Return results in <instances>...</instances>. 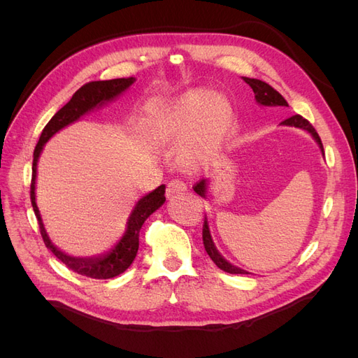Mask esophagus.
<instances>
[{"mask_svg": "<svg viewBox=\"0 0 358 358\" xmlns=\"http://www.w3.org/2000/svg\"><path fill=\"white\" fill-rule=\"evenodd\" d=\"M187 183L183 182L182 179H171L169 183H167V192H166V196L167 197H171V196H175V194H182V192H185L187 191Z\"/></svg>", "mask_w": 358, "mask_h": 358, "instance_id": "esophagus-1", "label": "esophagus"}]
</instances>
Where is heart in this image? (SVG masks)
<instances>
[{"label":"heart","mask_w":358,"mask_h":358,"mask_svg":"<svg viewBox=\"0 0 358 358\" xmlns=\"http://www.w3.org/2000/svg\"><path fill=\"white\" fill-rule=\"evenodd\" d=\"M233 110L224 95L196 88L148 116V136L157 145H182L180 162L194 169L220 154L231 128Z\"/></svg>","instance_id":"heart-1"}]
</instances>
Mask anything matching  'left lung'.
<instances>
[{
    "label": "left lung",
    "mask_w": 358,
    "mask_h": 358,
    "mask_svg": "<svg viewBox=\"0 0 358 358\" xmlns=\"http://www.w3.org/2000/svg\"><path fill=\"white\" fill-rule=\"evenodd\" d=\"M242 79L252 88V91L255 94V100H257L258 104H262V106H288V103L285 101L284 96L280 95L276 90H273L268 83H266L263 80H258V79H249V78H242ZM280 124L306 129V131H309L313 136V138L317 140V143L322 149L321 138H320L318 133L315 131V128H313L309 124V121H306V119L303 116H300V115L289 116L288 119H285V121H282ZM192 188H194V191L199 194V196L206 197V179L199 180ZM203 245H204L206 252H208V255L212 258V262L216 266H218L221 270H224V272L231 273V275H248V272H245V270H242L239 267L233 266L231 263L227 262V259L218 251H216V248H215V245L212 242V237H210L208 221H204V224H203Z\"/></svg>",
    "instance_id": "left-lung-1"
}]
</instances>
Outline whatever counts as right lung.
Wrapping results in <instances>:
<instances>
[{"label":"right lung","mask_w":358,"mask_h":358,"mask_svg":"<svg viewBox=\"0 0 358 358\" xmlns=\"http://www.w3.org/2000/svg\"><path fill=\"white\" fill-rule=\"evenodd\" d=\"M134 78H122V79H112V80H95L85 83L82 88L74 92L71 100L61 107V109L53 115V117L48 122V125L43 128L41 136L38 138V143L34 149V159H32V179H31V204L34 209L36 218L38 221L40 233L43 237V242L50 249L58 259L66 264L73 272L94 278V279H109L117 275L124 273L125 270L131 266L134 258L138 251V233L142 229L143 222L148 220L149 215H152L158 208H161L162 203L166 201V185L158 187L155 191L149 192L148 196L140 199L136 204V208L129 216L127 231L121 241L116 243V246L110 252H107L100 257L94 258H79L64 254L57 246H53L49 241V236L43 225L41 216L36 203V175H37V161L41 154V149L45 146L48 140L58 133L61 128L67 127L69 124L78 121V119L91 112L95 107H99L107 101H110L119 94H122L125 90L134 83Z\"/></svg>","instance_id":"1"}]
</instances>
